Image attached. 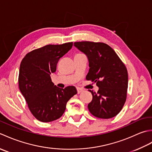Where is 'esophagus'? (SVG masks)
I'll return each mask as SVG.
<instances>
[{
    "label": "esophagus",
    "mask_w": 152,
    "mask_h": 152,
    "mask_svg": "<svg viewBox=\"0 0 152 152\" xmlns=\"http://www.w3.org/2000/svg\"><path fill=\"white\" fill-rule=\"evenodd\" d=\"M77 92H78V93L79 94V93L83 92V91H84V89H82V88H77Z\"/></svg>",
    "instance_id": "1"
}]
</instances>
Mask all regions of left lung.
<instances>
[{
    "label": "left lung",
    "instance_id": "8db88e82",
    "mask_svg": "<svg viewBox=\"0 0 152 152\" xmlns=\"http://www.w3.org/2000/svg\"><path fill=\"white\" fill-rule=\"evenodd\" d=\"M84 53L89 60L87 80L96 83L97 93L88 104L91 114L96 118L109 119L118 115L127 99L128 73L124 63L115 51L103 42L83 41L74 44Z\"/></svg>",
    "mask_w": 152,
    "mask_h": 152
}]
</instances>
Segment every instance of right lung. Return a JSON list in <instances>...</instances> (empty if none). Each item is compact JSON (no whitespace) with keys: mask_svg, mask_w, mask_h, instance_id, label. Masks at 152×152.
<instances>
[{"mask_svg":"<svg viewBox=\"0 0 152 152\" xmlns=\"http://www.w3.org/2000/svg\"><path fill=\"white\" fill-rule=\"evenodd\" d=\"M72 42L49 44L28 52L19 68V88L34 118L50 122L61 118L69 100L77 93L74 86L58 88L50 74L56 71L61 57L72 47Z\"/></svg>","mask_w":152,"mask_h":152,"instance_id":"1","label":"right lung"}]
</instances>
